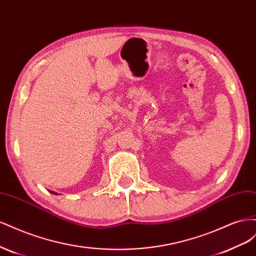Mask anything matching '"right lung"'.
Listing matches in <instances>:
<instances>
[{
  "instance_id": "right-lung-1",
  "label": "right lung",
  "mask_w": 256,
  "mask_h": 256,
  "mask_svg": "<svg viewBox=\"0 0 256 256\" xmlns=\"http://www.w3.org/2000/svg\"><path fill=\"white\" fill-rule=\"evenodd\" d=\"M52 193H53V192H52Z\"/></svg>"
}]
</instances>
